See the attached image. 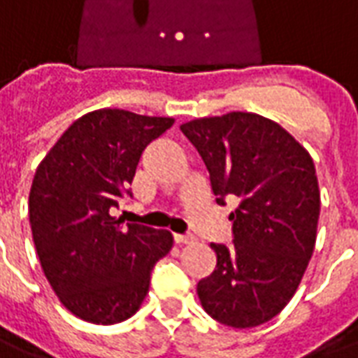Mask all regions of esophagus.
<instances>
[{"label":"esophagus","mask_w":358,"mask_h":358,"mask_svg":"<svg viewBox=\"0 0 358 358\" xmlns=\"http://www.w3.org/2000/svg\"><path fill=\"white\" fill-rule=\"evenodd\" d=\"M174 242L176 244H193L195 236L193 234H174Z\"/></svg>","instance_id":"esophagus-1"}]
</instances>
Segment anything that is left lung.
<instances>
[{"mask_svg": "<svg viewBox=\"0 0 358 358\" xmlns=\"http://www.w3.org/2000/svg\"><path fill=\"white\" fill-rule=\"evenodd\" d=\"M208 169L215 203L236 201L233 245L210 244L217 263L197 283L210 317L257 327L293 299L315 245L319 199L306 150L276 122L229 113L180 125Z\"/></svg>", "mask_w": 358, "mask_h": 358, "instance_id": "8db88e82", "label": "left lung"}]
</instances>
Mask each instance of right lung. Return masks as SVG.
Wrapping results in <instances>:
<instances>
[{
  "mask_svg": "<svg viewBox=\"0 0 358 358\" xmlns=\"http://www.w3.org/2000/svg\"><path fill=\"white\" fill-rule=\"evenodd\" d=\"M174 124L101 108L71 125L41 161L29 225L46 280L71 313L125 321L148 293L152 268L173 248L169 231L116 220L144 148Z\"/></svg>",
  "mask_w": 358,
  "mask_h": 358,
  "instance_id": "1",
  "label": "right lung"
}]
</instances>
